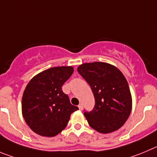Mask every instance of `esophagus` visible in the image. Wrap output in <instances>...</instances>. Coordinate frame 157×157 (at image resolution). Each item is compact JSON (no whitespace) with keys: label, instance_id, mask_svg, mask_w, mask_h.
<instances>
[{"label":"esophagus","instance_id":"obj_1","mask_svg":"<svg viewBox=\"0 0 157 157\" xmlns=\"http://www.w3.org/2000/svg\"><path fill=\"white\" fill-rule=\"evenodd\" d=\"M78 108L80 110H82L83 109V105H82V104H80V105H78Z\"/></svg>","mask_w":157,"mask_h":157}]
</instances>
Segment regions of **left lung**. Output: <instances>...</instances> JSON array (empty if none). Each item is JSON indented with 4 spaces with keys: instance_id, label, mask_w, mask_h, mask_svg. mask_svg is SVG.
Listing matches in <instances>:
<instances>
[{
    "instance_id": "8db88e82",
    "label": "left lung",
    "mask_w": 157,
    "mask_h": 157,
    "mask_svg": "<svg viewBox=\"0 0 157 157\" xmlns=\"http://www.w3.org/2000/svg\"><path fill=\"white\" fill-rule=\"evenodd\" d=\"M89 83L95 98L91 112H84L89 125L106 134L121 128L129 117L132 100L128 82L115 66L104 62L86 63L77 68Z\"/></svg>"
}]
</instances>
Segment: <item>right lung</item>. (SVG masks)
Here are the masks:
<instances>
[{
    "instance_id": "add662e5",
    "label": "right lung",
    "mask_w": 157,
    "mask_h": 157,
    "mask_svg": "<svg viewBox=\"0 0 157 157\" xmlns=\"http://www.w3.org/2000/svg\"><path fill=\"white\" fill-rule=\"evenodd\" d=\"M74 73L73 67H52L31 79L21 101L23 118L36 134L53 137L67 127L73 112L68 95L62 90L63 83Z\"/></svg>"
}]
</instances>
